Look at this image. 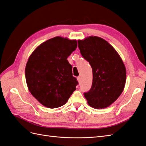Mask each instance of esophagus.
I'll return each mask as SVG.
<instances>
[{"label": "esophagus", "instance_id": "esophagus-1", "mask_svg": "<svg viewBox=\"0 0 146 146\" xmlns=\"http://www.w3.org/2000/svg\"><path fill=\"white\" fill-rule=\"evenodd\" d=\"M76 79H77V81H78V83H80V81H81V77H80V76H78Z\"/></svg>", "mask_w": 146, "mask_h": 146}]
</instances>
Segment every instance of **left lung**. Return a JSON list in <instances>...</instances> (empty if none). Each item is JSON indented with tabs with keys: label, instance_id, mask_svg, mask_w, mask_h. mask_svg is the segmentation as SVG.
Here are the masks:
<instances>
[{
	"label": "left lung",
	"instance_id": "obj_1",
	"mask_svg": "<svg viewBox=\"0 0 146 146\" xmlns=\"http://www.w3.org/2000/svg\"><path fill=\"white\" fill-rule=\"evenodd\" d=\"M81 55L93 70V83L84 97L90 106L103 109L110 106L123 92L126 70L121 56L106 40L96 36L78 40Z\"/></svg>",
	"mask_w": 146,
	"mask_h": 146
}]
</instances>
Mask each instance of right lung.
<instances>
[{
  "instance_id": "obj_1",
  "label": "right lung",
  "mask_w": 146,
  "mask_h": 146,
  "mask_svg": "<svg viewBox=\"0 0 146 146\" xmlns=\"http://www.w3.org/2000/svg\"><path fill=\"white\" fill-rule=\"evenodd\" d=\"M76 40L55 36L37 46L29 58L25 79L29 90L44 106L56 108L68 100L78 84L68 57Z\"/></svg>"
}]
</instances>
